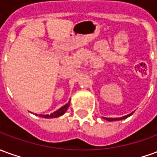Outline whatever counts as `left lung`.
I'll use <instances>...</instances> for the list:
<instances>
[{"label":"left lung","mask_w":157,"mask_h":157,"mask_svg":"<svg viewBox=\"0 0 157 157\" xmlns=\"http://www.w3.org/2000/svg\"><path fill=\"white\" fill-rule=\"evenodd\" d=\"M133 112L130 113V114H128V115H127V116H124V117H119V118H106V117H104V119L106 121H121V120H124V119H126V118H128V117H129L130 116H132V114Z\"/></svg>","instance_id":"1"}]
</instances>
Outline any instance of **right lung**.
Here are the masks:
<instances>
[{
    "label": "right lung",
    "instance_id": "add662e5",
    "mask_svg": "<svg viewBox=\"0 0 157 157\" xmlns=\"http://www.w3.org/2000/svg\"><path fill=\"white\" fill-rule=\"evenodd\" d=\"M70 104H71V100L68 102L66 105H64L63 107H61L60 109H59L58 110H56L52 114H50V115H39V117H42V118H47V119H49V118H56V117H59L60 116H62L63 115L65 111L67 110V109L69 108V106H70ZM36 116H38L36 114Z\"/></svg>",
    "mask_w": 157,
    "mask_h": 157
}]
</instances>
